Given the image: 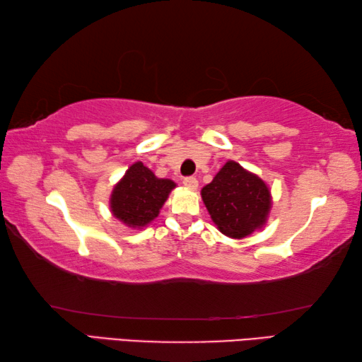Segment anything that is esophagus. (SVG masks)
I'll list each match as a JSON object with an SVG mask.
<instances>
[{
    "mask_svg": "<svg viewBox=\"0 0 362 362\" xmlns=\"http://www.w3.org/2000/svg\"><path fill=\"white\" fill-rule=\"evenodd\" d=\"M183 185L189 189H196L198 188V180H196L194 177H185V179H183Z\"/></svg>",
    "mask_w": 362,
    "mask_h": 362,
    "instance_id": "esophagus-1",
    "label": "esophagus"
}]
</instances>
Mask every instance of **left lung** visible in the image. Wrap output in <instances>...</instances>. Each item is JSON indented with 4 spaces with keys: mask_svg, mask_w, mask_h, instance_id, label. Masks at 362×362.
Wrapping results in <instances>:
<instances>
[{
    "mask_svg": "<svg viewBox=\"0 0 362 362\" xmlns=\"http://www.w3.org/2000/svg\"><path fill=\"white\" fill-rule=\"evenodd\" d=\"M212 222L225 236L243 240L267 223L272 193L259 175L235 161L225 163L211 183L201 189Z\"/></svg>",
    "mask_w": 362,
    "mask_h": 362,
    "instance_id": "obj_1",
    "label": "left lung"
}]
</instances>
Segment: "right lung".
<instances>
[{"instance_id":"add662e5","label":"right lung","mask_w":362,"mask_h":362,"mask_svg":"<svg viewBox=\"0 0 362 362\" xmlns=\"http://www.w3.org/2000/svg\"><path fill=\"white\" fill-rule=\"evenodd\" d=\"M175 183L158 179L142 161L134 163L110 196L113 216L131 228H144L158 217Z\"/></svg>"}]
</instances>
